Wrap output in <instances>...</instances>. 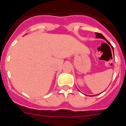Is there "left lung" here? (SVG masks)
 <instances>
[{
	"mask_svg": "<svg viewBox=\"0 0 126 126\" xmlns=\"http://www.w3.org/2000/svg\"><path fill=\"white\" fill-rule=\"evenodd\" d=\"M96 33V38H99L103 39V40H105L106 41V42H107L108 43H109V44L111 45V44L110 43V42H109V41H107V39L103 36V34H102L101 33ZM112 49H113V47H112Z\"/></svg>",
	"mask_w": 126,
	"mask_h": 126,
	"instance_id": "8db88e82",
	"label": "left lung"
}]
</instances>
